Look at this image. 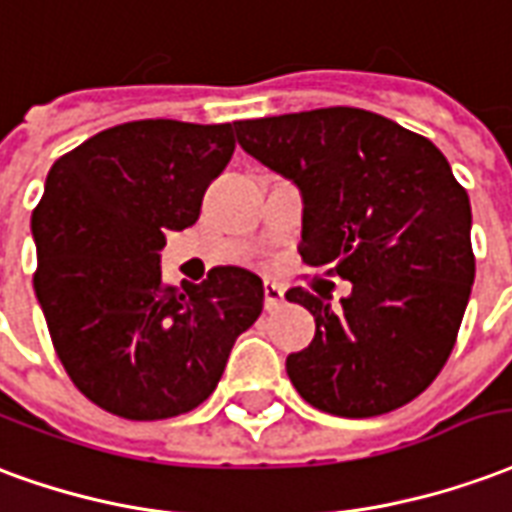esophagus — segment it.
Instances as JSON below:
<instances>
[{"label":"esophagus","mask_w":512,"mask_h":512,"mask_svg":"<svg viewBox=\"0 0 512 512\" xmlns=\"http://www.w3.org/2000/svg\"><path fill=\"white\" fill-rule=\"evenodd\" d=\"M286 297H283V286H278L275 281H264V308L267 311H275V308H281Z\"/></svg>","instance_id":"esophagus-1"}]
</instances>
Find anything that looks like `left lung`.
Here are the masks:
<instances>
[{
	"label": "left lung",
	"mask_w": 512,
	"mask_h": 512,
	"mask_svg": "<svg viewBox=\"0 0 512 512\" xmlns=\"http://www.w3.org/2000/svg\"><path fill=\"white\" fill-rule=\"evenodd\" d=\"M240 147L302 190L300 256L352 281L333 311L286 292L316 319L286 374L316 409L376 417L409 404L453 352L475 283L472 207L439 149L363 108L234 122Z\"/></svg>",
	"instance_id": "8db88e82"
}]
</instances>
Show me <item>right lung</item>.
<instances>
[{"label":"right lung","instance_id":"1","mask_svg":"<svg viewBox=\"0 0 512 512\" xmlns=\"http://www.w3.org/2000/svg\"><path fill=\"white\" fill-rule=\"evenodd\" d=\"M234 125L138 119L51 166L32 212L35 294L70 382L125 420L204 404L231 346L259 319L264 286L242 267L169 286L166 231L199 220L204 190L234 155Z\"/></svg>","mask_w":512,"mask_h":512}]
</instances>
